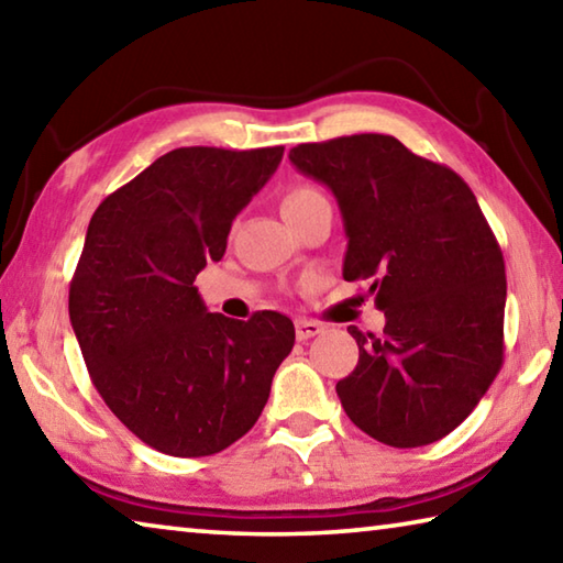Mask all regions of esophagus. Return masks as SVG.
I'll list each match as a JSON object with an SVG mask.
<instances>
[{
  "label": "esophagus",
  "instance_id": "obj_1",
  "mask_svg": "<svg viewBox=\"0 0 563 563\" xmlns=\"http://www.w3.org/2000/svg\"><path fill=\"white\" fill-rule=\"evenodd\" d=\"M320 332H325V328H322L316 320H295V338H298L300 342L316 338V335H320Z\"/></svg>",
  "mask_w": 563,
  "mask_h": 563
}]
</instances>
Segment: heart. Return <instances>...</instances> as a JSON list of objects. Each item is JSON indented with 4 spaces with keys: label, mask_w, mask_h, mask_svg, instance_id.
Wrapping results in <instances>:
<instances>
[{
    "label": "heart",
    "mask_w": 563,
    "mask_h": 563,
    "mask_svg": "<svg viewBox=\"0 0 563 563\" xmlns=\"http://www.w3.org/2000/svg\"><path fill=\"white\" fill-rule=\"evenodd\" d=\"M320 198H325V196H322L316 186L298 184V186H292V188H288L283 194V198H280V213L300 211V208L316 203V201H320Z\"/></svg>",
    "instance_id": "b5f03b06"
}]
</instances>
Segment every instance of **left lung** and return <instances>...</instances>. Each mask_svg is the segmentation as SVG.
<instances>
[{"label": "left lung", "mask_w": 563, "mask_h": 563, "mask_svg": "<svg viewBox=\"0 0 563 563\" xmlns=\"http://www.w3.org/2000/svg\"><path fill=\"white\" fill-rule=\"evenodd\" d=\"M338 198L345 280H369L383 335L347 328L360 360L338 397L362 432L422 446L470 417L504 360L501 247L472 188L395 136L355 133L290 148Z\"/></svg>", "instance_id": "obj_1"}]
</instances>
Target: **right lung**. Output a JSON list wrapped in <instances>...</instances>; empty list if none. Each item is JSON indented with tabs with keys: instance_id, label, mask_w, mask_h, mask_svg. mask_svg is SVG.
Wrapping results in <instances>:
<instances>
[{
	"instance_id": "right-lung-1",
	"label": "right lung",
	"mask_w": 563,
	"mask_h": 563,
	"mask_svg": "<svg viewBox=\"0 0 563 563\" xmlns=\"http://www.w3.org/2000/svg\"><path fill=\"white\" fill-rule=\"evenodd\" d=\"M283 151H168L91 216L69 285L71 328L103 402L158 452L208 456L241 440L290 355V318L208 312L194 285L223 258L233 218Z\"/></svg>"
}]
</instances>
